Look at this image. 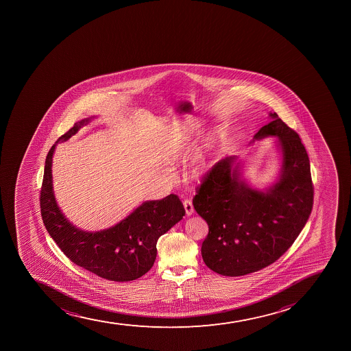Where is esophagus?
Returning <instances> with one entry per match:
<instances>
[{
  "label": "esophagus",
  "instance_id": "1",
  "mask_svg": "<svg viewBox=\"0 0 351 351\" xmlns=\"http://www.w3.org/2000/svg\"><path fill=\"white\" fill-rule=\"evenodd\" d=\"M183 205H184L185 212H186V215H192L193 213H195V208H193V205H192L191 200H189V199H185L184 202H183Z\"/></svg>",
  "mask_w": 351,
  "mask_h": 351
}]
</instances>
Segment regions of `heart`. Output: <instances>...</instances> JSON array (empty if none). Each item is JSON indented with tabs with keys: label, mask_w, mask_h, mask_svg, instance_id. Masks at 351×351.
I'll use <instances>...</instances> for the list:
<instances>
[{
	"label": "heart",
	"mask_w": 351,
	"mask_h": 351,
	"mask_svg": "<svg viewBox=\"0 0 351 351\" xmlns=\"http://www.w3.org/2000/svg\"><path fill=\"white\" fill-rule=\"evenodd\" d=\"M184 138L186 139L188 137H184ZM204 167H205L204 166V163H198V165L193 168V170H192V173H193L195 176H199V175L204 171Z\"/></svg>",
	"instance_id": "heart-1"
}]
</instances>
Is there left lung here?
<instances>
[{
	"label": "left lung",
	"instance_id": "1",
	"mask_svg": "<svg viewBox=\"0 0 351 351\" xmlns=\"http://www.w3.org/2000/svg\"><path fill=\"white\" fill-rule=\"evenodd\" d=\"M255 139L277 136L282 154L280 178L267 192L239 181L236 156L219 160L202 178L193 198L195 212L208 224L202 246L206 265L230 277L270 265L295 241L309 219L313 184L306 147L277 113Z\"/></svg>",
	"mask_w": 351,
	"mask_h": 351
}]
</instances>
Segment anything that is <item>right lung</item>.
Here are the masks:
<instances>
[{
	"label": "right lung",
	"mask_w": 351,
	"mask_h": 351,
	"mask_svg": "<svg viewBox=\"0 0 351 351\" xmlns=\"http://www.w3.org/2000/svg\"><path fill=\"white\" fill-rule=\"evenodd\" d=\"M89 119L74 123L57 142L77 134ZM55 145L45 158L40 193L42 221L60 250L73 263L99 277L113 281L135 280L152 267L156 241L185 215L176 195L143 202L117 226L98 232H86L72 226L57 206L52 191L51 163Z\"/></svg>",
	"instance_id": "obj_1"
}]
</instances>
